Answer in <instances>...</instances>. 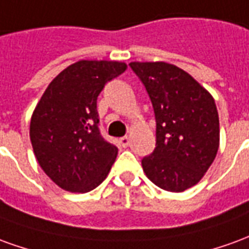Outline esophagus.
Instances as JSON below:
<instances>
[{
  "label": "esophagus",
  "instance_id": "esophagus-1",
  "mask_svg": "<svg viewBox=\"0 0 249 249\" xmlns=\"http://www.w3.org/2000/svg\"><path fill=\"white\" fill-rule=\"evenodd\" d=\"M119 143H121L122 147H127L128 143H130V138H128V137H122V138L119 139Z\"/></svg>",
  "mask_w": 249,
  "mask_h": 249
}]
</instances>
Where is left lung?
Returning <instances> with one entry per match:
<instances>
[{
  "label": "left lung",
  "instance_id": "1",
  "mask_svg": "<svg viewBox=\"0 0 249 249\" xmlns=\"http://www.w3.org/2000/svg\"><path fill=\"white\" fill-rule=\"evenodd\" d=\"M149 93L157 122L156 149L142 160L153 184L184 192L200 179L216 158L220 124L214 99L200 83L165 61H133Z\"/></svg>",
  "mask_w": 249,
  "mask_h": 249
}]
</instances>
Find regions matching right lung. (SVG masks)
Listing matches in <instances>:
<instances>
[{
	"instance_id": "obj_1",
	"label": "right lung",
	"mask_w": 249,
	"mask_h": 249,
	"mask_svg": "<svg viewBox=\"0 0 249 249\" xmlns=\"http://www.w3.org/2000/svg\"><path fill=\"white\" fill-rule=\"evenodd\" d=\"M126 70L122 61H76L49 83L37 103L29 128L33 153L61 189H95L115 162L118 147L99 133L96 100L106 83Z\"/></svg>"
}]
</instances>
